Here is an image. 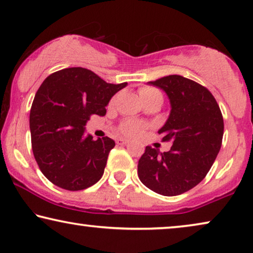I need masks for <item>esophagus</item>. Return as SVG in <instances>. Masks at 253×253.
Segmentation results:
<instances>
[{
	"label": "esophagus",
	"instance_id": "1",
	"mask_svg": "<svg viewBox=\"0 0 253 253\" xmlns=\"http://www.w3.org/2000/svg\"><path fill=\"white\" fill-rule=\"evenodd\" d=\"M116 142L118 145H123V144H127L128 140H126V138H117Z\"/></svg>",
	"mask_w": 253,
	"mask_h": 253
}]
</instances>
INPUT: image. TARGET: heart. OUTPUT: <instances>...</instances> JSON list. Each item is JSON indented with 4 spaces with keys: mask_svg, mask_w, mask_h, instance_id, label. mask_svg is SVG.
<instances>
[{
    "mask_svg": "<svg viewBox=\"0 0 253 253\" xmlns=\"http://www.w3.org/2000/svg\"><path fill=\"white\" fill-rule=\"evenodd\" d=\"M138 91H140L141 98L143 99V101H145L147 98L152 97V96L161 95V92H159L157 89H155V88L152 87H147V86L141 87ZM143 130H144L143 124H140L136 122H126L120 126V131H122L124 135H126V136H129V137L138 136V135H140Z\"/></svg>",
    "mask_w": 253,
    "mask_h": 253,
    "instance_id": "obj_1",
    "label": "heart"
}]
</instances>
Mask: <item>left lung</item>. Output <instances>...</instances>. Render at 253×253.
Wrapping results in <instances>:
<instances>
[{
  "mask_svg": "<svg viewBox=\"0 0 253 253\" xmlns=\"http://www.w3.org/2000/svg\"><path fill=\"white\" fill-rule=\"evenodd\" d=\"M148 84L169 99V119L158 134L173 145L167 152L148 145L137 175L155 193L176 196L197 186L214 163L222 143V115L210 90L193 80L173 74Z\"/></svg>",
  "mask_w": 253,
  "mask_h": 253,
  "instance_id": "8db88e82",
  "label": "left lung"
}]
</instances>
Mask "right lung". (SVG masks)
Returning <instances> with one entry per match:
<instances>
[{"mask_svg": "<svg viewBox=\"0 0 253 253\" xmlns=\"http://www.w3.org/2000/svg\"><path fill=\"white\" fill-rule=\"evenodd\" d=\"M127 86L113 84L84 67L45 78L32 103V150L41 172L55 186L77 191L101 179L116 143L108 136H84L91 115L104 116L112 96Z\"/></svg>", "mask_w": 253, "mask_h": 253, "instance_id": "obj_1", "label": "right lung"}]
</instances>
